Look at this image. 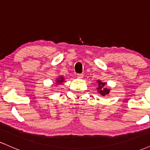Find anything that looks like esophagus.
Masks as SVG:
<instances>
[{
	"mask_svg": "<svg viewBox=\"0 0 150 150\" xmlns=\"http://www.w3.org/2000/svg\"><path fill=\"white\" fill-rule=\"evenodd\" d=\"M77 78L81 79V78H82V77H83V75H82V74L79 73V74H77Z\"/></svg>",
	"mask_w": 150,
	"mask_h": 150,
	"instance_id": "obj_1",
	"label": "esophagus"
}]
</instances>
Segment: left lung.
I'll list each match as a JSON object with an SVG mask.
<instances>
[{"mask_svg":"<svg viewBox=\"0 0 150 150\" xmlns=\"http://www.w3.org/2000/svg\"><path fill=\"white\" fill-rule=\"evenodd\" d=\"M106 85L105 82H101V81L98 80V92H99L102 96H105V95H107L108 94H109L110 92V89L108 88H105L104 86Z\"/></svg>","mask_w":150,"mask_h":150,"instance_id":"obj_1","label":"left lung"}]
</instances>
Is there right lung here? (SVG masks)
I'll return each mask as SVG.
<instances>
[{
  "label": "right lung",
  "mask_w": 150,
  "mask_h": 150,
  "mask_svg": "<svg viewBox=\"0 0 150 150\" xmlns=\"http://www.w3.org/2000/svg\"><path fill=\"white\" fill-rule=\"evenodd\" d=\"M63 81H64V79H63V77H58V80H57V82H56V83H57V84H61V82H63Z\"/></svg>",
  "instance_id": "add662e5"
}]
</instances>
